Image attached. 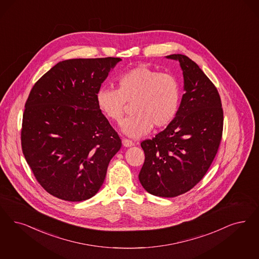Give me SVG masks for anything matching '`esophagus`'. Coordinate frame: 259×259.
<instances>
[{"label": "esophagus", "instance_id": "1", "mask_svg": "<svg viewBox=\"0 0 259 259\" xmlns=\"http://www.w3.org/2000/svg\"><path fill=\"white\" fill-rule=\"evenodd\" d=\"M122 144H123V146H125V147H131V146L134 145L135 143L132 141H130V140L123 139L122 140Z\"/></svg>", "mask_w": 259, "mask_h": 259}]
</instances>
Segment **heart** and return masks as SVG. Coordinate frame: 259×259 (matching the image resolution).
<instances>
[{"instance_id": "obj_1", "label": "heart", "mask_w": 259, "mask_h": 259, "mask_svg": "<svg viewBox=\"0 0 259 259\" xmlns=\"http://www.w3.org/2000/svg\"><path fill=\"white\" fill-rule=\"evenodd\" d=\"M118 89L101 87L97 94L98 107L109 119L118 121L126 102L133 103V116L123 119L120 130L130 138L147 134L155 125H169L177 115L181 92L178 80L168 72H159L148 66H138L117 78Z\"/></svg>"}]
</instances>
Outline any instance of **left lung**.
<instances>
[{
  "mask_svg": "<svg viewBox=\"0 0 259 259\" xmlns=\"http://www.w3.org/2000/svg\"><path fill=\"white\" fill-rule=\"evenodd\" d=\"M165 57L180 63L185 94L173 121L141 143L145 160L139 180L152 195L171 198L205 176L222 139L224 116L218 91L196 63L183 54Z\"/></svg>",
  "mask_w": 259,
  "mask_h": 259,
  "instance_id": "8db88e82",
  "label": "left lung"
}]
</instances>
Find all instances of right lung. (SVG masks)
<instances>
[{"label": "right lung", "mask_w": 259, "mask_h": 259, "mask_svg": "<svg viewBox=\"0 0 259 259\" xmlns=\"http://www.w3.org/2000/svg\"><path fill=\"white\" fill-rule=\"evenodd\" d=\"M120 58L57 63L27 98L21 132L24 156L53 196L80 202L101 188L121 140L101 113L97 94Z\"/></svg>", "instance_id": "right-lung-1"}]
</instances>
